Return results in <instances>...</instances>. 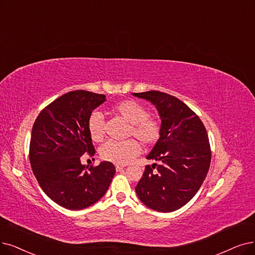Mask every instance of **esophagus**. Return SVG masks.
Segmentation results:
<instances>
[{
  "label": "esophagus",
  "mask_w": 255,
  "mask_h": 255,
  "mask_svg": "<svg viewBox=\"0 0 255 255\" xmlns=\"http://www.w3.org/2000/svg\"><path fill=\"white\" fill-rule=\"evenodd\" d=\"M115 167H116V170H117V171H121L126 166H125V165H121V164H116Z\"/></svg>",
  "instance_id": "esophagus-1"
}]
</instances>
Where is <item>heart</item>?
I'll return each mask as SVG.
<instances>
[{
  "instance_id": "obj_1",
  "label": "heart",
  "mask_w": 255,
  "mask_h": 255,
  "mask_svg": "<svg viewBox=\"0 0 255 255\" xmlns=\"http://www.w3.org/2000/svg\"><path fill=\"white\" fill-rule=\"evenodd\" d=\"M112 111L130 124L129 135H133L145 145H152L161 136L159 121L148 117L145 107L133 99H126L116 104ZM104 116L98 111L93 112L88 120V130L91 139L100 142L105 137ZM141 150L138 142L134 139L127 141H108L100 147V157L106 161L117 164H126Z\"/></svg>"
}]
</instances>
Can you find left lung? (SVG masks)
<instances>
[{"label": "left lung", "instance_id": "left-lung-1", "mask_svg": "<svg viewBox=\"0 0 255 255\" xmlns=\"http://www.w3.org/2000/svg\"><path fill=\"white\" fill-rule=\"evenodd\" d=\"M131 94L154 105L161 119V136L146 156L158 164L145 166L136 193L152 210L175 211L193 198L206 178L211 160L206 128L175 96L159 91Z\"/></svg>", "mask_w": 255, "mask_h": 255}]
</instances>
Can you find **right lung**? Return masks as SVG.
Listing matches in <instances>:
<instances>
[{
    "instance_id": "add662e5",
    "label": "right lung",
    "mask_w": 255,
    "mask_h": 255,
    "mask_svg": "<svg viewBox=\"0 0 255 255\" xmlns=\"http://www.w3.org/2000/svg\"><path fill=\"white\" fill-rule=\"evenodd\" d=\"M106 95L72 91L55 99L37 116L29 159L40 188L56 204L70 210L87 208L107 192L116 169L113 163L81 164V156L95 154L88 130L92 112Z\"/></svg>"
}]
</instances>
